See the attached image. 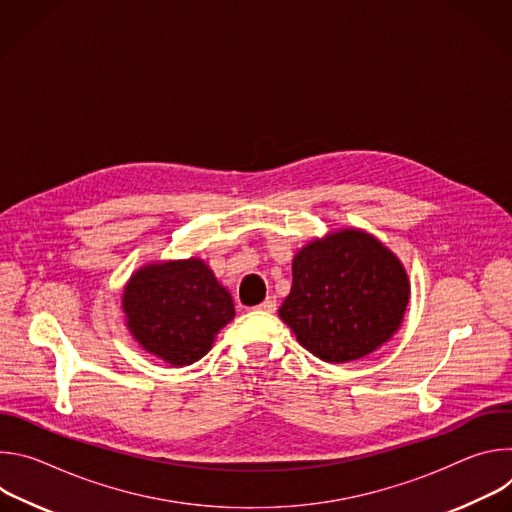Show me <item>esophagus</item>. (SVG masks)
I'll return each mask as SVG.
<instances>
[{
  "instance_id": "34e87169",
  "label": "esophagus",
  "mask_w": 512,
  "mask_h": 512,
  "mask_svg": "<svg viewBox=\"0 0 512 512\" xmlns=\"http://www.w3.org/2000/svg\"><path fill=\"white\" fill-rule=\"evenodd\" d=\"M257 310L273 314V312L277 310V302H275V298H273V296H267V298L263 300V304H259V306H257Z\"/></svg>"
}]
</instances>
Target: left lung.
Returning <instances> with one entry per match:
<instances>
[{"instance_id": "8db88e82", "label": "left lung", "mask_w": 512, "mask_h": 512, "mask_svg": "<svg viewBox=\"0 0 512 512\" xmlns=\"http://www.w3.org/2000/svg\"><path fill=\"white\" fill-rule=\"evenodd\" d=\"M291 269L294 285L279 316L318 358L356 360L399 328L409 302L407 273L375 237L348 229L318 239Z\"/></svg>"}]
</instances>
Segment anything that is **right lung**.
Masks as SVG:
<instances>
[{
  "mask_svg": "<svg viewBox=\"0 0 512 512\" xmlns=\"http://www.w3.org/2000/svg\"><path fill=\"white\" fill-rule=\"evenodd\" d=\"M127 326L158 358L184 367L202 358L233 316V298L198 259L139 269L123 294Z\"/></svg>",
  "mask_w": 512,
  "mask_h": 512,
  "instance_id": "obj_1",
  "label": "right lung"
}]
</instances>
